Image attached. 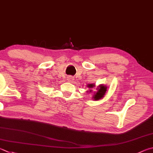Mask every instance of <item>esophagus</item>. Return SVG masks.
I'll list each match as a JSON object with an SVG mask.
<instances>
[{
    "instance_id": "obj_1",
    "label": "esophagus",
    "mask_w": 153,
    "mask_h": 153,
    "mask_svg": "<svg viewBox=\"0 0 153 153\" xmlns=\"http://www.w3.org/2000/svg\"><path fill=\"white\" fill-rule=\"evenodd\" d=\"M73 79H74L73 77H72L71 76H68V80L69 82H71Z\"/></svg>"
}]
</instances>
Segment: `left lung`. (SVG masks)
Listing matches in <instances>:
<instances>
[{
    "label": "left lung",
    "instance_id": "left-lung-1",
    "mask_svg": "<svg viewBox=\"0 0 153 153\" xmlns=\"http://www.w3.org/2000/svg\"><path fill=\"white\" fill-rule=\"evenodd\" d=\"M87 87L88 88H90V90H88L86 92H88V94L93 93L92 99H93V100H96V101L100 100H101L102 98H104L105 96V94L107 91V88H108L106 85H104L103 84H100L98 86V88H96V90H97V91L96 92H95V91H94L92 90V88L96 87L95 84H88Z\"/></svg>",
    "mask_w": 153,
    "mask_h": 153
}]
</instances>
